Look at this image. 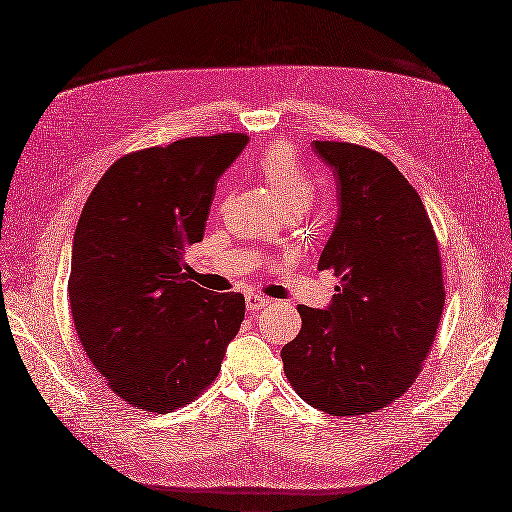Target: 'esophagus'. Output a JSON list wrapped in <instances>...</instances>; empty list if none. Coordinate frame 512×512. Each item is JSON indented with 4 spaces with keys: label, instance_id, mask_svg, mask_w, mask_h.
<instances>
[{
    "label": "esophagus",
    "instance_id": "1",
    "mask_svg": "<svg viewBox=\"0 0 512 512\" xmlns=\"http://www.w3.org/2000/svg\"><path fill=\"white\" fill-rule=\"evenodd\" d=\"M264 306H269V300H266V298H262V296H258V294H248V296H246V308H248L250 312L260 310V308H264Z\"/></svg>",
    "mask_w": 512,
    "mask_h": 512
}]
</instances>
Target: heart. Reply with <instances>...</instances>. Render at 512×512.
<instances>
[{
	"label": "heart",
	"instance_id": "1",
	"mask_svg": "<svg viewBox=\"0 0 512 512\" xmlns=\"http://www.w3.org/2000/svg\"><path fill=\"white\" fill-rule=\"evenodd\" d=\"M258 175L279 202L285 216L302 214L314 200V181L287 143H273L258 158Z\"/></svg>",
	"mask_w": 512,
	"mask_h": 512
}]
</instances>
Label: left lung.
Here are the masks:
<instances>
[{"label": "left lung", "instance_id": "left-lung-1", "mask_svg": "<svg viewBox=\"0 0 512 512\" xmlns=\"http://www.w3.org/2000/svg\"><path fill=\"white\" fill-rule=\"evenodd\" d=\"M333 168L339 212L319 269L339 277L327 310L298 306L283 346L296 394L333 417L371 415L415 383L444 312L440 246L394 162L348 141H314Z\"/></svg>", "mask_w": 512, "mask_h": 512}]
</instances>
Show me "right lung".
<instances>
[{"instance_id": "right-lung-1", "label": "right lung", "mask_w": 512, "mask_h": 512, "mask_svg": "<svg viewBox=\"0 0 512 512\" xmlns=\"http://www.w3.org/2000/svg\"><path fill=\"white\" fill-rule=\"evenodd\" d=\"M246 133L185 137L118 158L87 198L72 241L68 298L95 371L135 408L170 412L216 379L246 314L241 294L189 281L216 181Z\"/></svg>"}]
</instances>
